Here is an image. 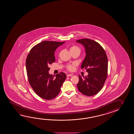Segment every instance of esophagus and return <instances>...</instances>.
<instances>
[{"instance_id": "obj_1", "label": "esophagus", "mask_w": 134, "mask_h": 134, "mask_svg": "<svg viewBox=\"0 0 134 134\" xmlns=\"http://www.w3.org/2000/svg\"><path fill=\"white\" fill-rule=\"evenodd\" d=\"M72 75H73L72 74H68V75H66L67 77H70V76H72Z\"/></svg>"}]
</instances>
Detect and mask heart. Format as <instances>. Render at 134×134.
I'll use <instances>...</instances> for the list:
<instances>
[{"label":"heart","instance_id":"b5f03b06","mask_svg":"<svg viewBox=\"0 0 134 134\" xmlns=\"http://www.w3.org/2000/svg\"><path fill=\"white\" fill-rule=\"evenodd\" d=\"M69 51H70L71 53L74 52H79L80 53V52H81V50H80V48L78 47L77 46H71L69 49ZM68 68L69 70H73V68H74V66L71 65H68Z\"/></svg>","mask_w":134,"mask_h":134}]
</instances>
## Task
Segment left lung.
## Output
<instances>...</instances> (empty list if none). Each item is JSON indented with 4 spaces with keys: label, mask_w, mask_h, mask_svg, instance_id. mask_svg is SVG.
<instances>
[{
    "label": "left lung",
    "mask_w": 134,
    "mask_h": 134,
    "mask_svg": "<svg viewBox=\"0 0 134 134\" xmlns=\"http://www.w3.org/2000/svg\"><path fill=\"white\" fill-rule=\"evenodd\" d=\"M76 43L84 46L86 56L81 68L87 69L88 75H79L77 88L84 95L92 96L102 89L107 76L108 59L104 49L99 43L90 39H81Z\"/></svg>",
    "instance_id": "obj_1"
}]
</instances>
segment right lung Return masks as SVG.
Instances as JSON below:
<instances>
[{
  "mask_svg": "<svg viewBox=\"0 0 134 134\" xmlns=\"http://www.w3.org/2000/svg\"><path fill=\"white\" fill-rule=\"evenodd\" d=\"M65 42L43 41L34 46L27 55L26 66L29 82L35 92L44 99L57 96L66 78L63 72L55 77L49 73V66L55 61L56 49Z\"/></svg>",
  "mask_w": 134,
  "mask_h": 134,
  "instance_id": "1",
  "label": "right lung"
}]
</instances>
